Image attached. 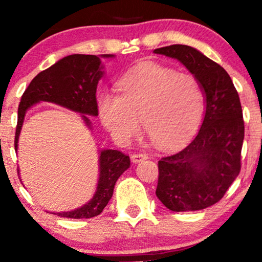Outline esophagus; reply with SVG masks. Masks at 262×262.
<instances>
[{
    "instance_id": "34e87169",
    "label": "esophagus",
    "mask_w": 262,
    "mask_h": 262,
    "mask_svg": "<svg viewBox=\"0 0 262 262\" xmlns=\"http://www.w3.org/2000/svg\"><path fill=\"white\" fill-rule=\"evenodd\" d=\"M146 159H148V155H146V154H143V152L132 154L131 155V160L134 163H138V162H141V161H144Z\"/></svg>"
}]
</instances>
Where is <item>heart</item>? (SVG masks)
<instances>
[{
	"label": "heart",
	"mask_w": 262,
	"mask_h": 262,
	"mask_svg": "<svg viewBox=\"0 0 262 262\" xmlns=\"http://www.w3.org/2000/svg\"><path fill=\"white\" fill-rule=\"evenodd\" d=\"M120 95L106 92L98 98L100 120L119 142L143 130L160 149H173L193 135L202 119L205 95L189 74L149 64L125 75L118 83Z\"/></svg>",
	"instance_id": "obj_1"
}]
</instances>
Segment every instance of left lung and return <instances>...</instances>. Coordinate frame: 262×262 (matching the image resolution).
Segmentation results:
<instances>
[{
  "label": "left lung",
  "instance_id": "1",
  "mask_svg": "<svg viewBox=\"0 0 262 262\" xmlns=\"http://www.w3.org/2000/svg\"><path fill=\"white\" fill-rule=\"evenodd\" d=\"M154 52L184 64L205 95L198 135L159 161L156 195L174 212L206 209L223 198L241 170L245 123L237 91L227 71L194 48L175 44Z\"/></svg>",
  "mask_w": 262,
  "mask_h": 262
}]
</instances>
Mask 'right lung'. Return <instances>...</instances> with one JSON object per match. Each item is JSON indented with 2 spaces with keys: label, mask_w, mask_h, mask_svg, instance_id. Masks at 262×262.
<instances>
[{
  "label": "right lung",
  "mask_w": 262,
  "mask_h": 262,
  "mask_svg": "<svg viewBox=\"0 0 262 262\" xmlns=\"http://www.w3.org/2000/svg\"><path fill=\"white\" fill-rule=\"evenodd\" d=\"M113 57L114 55H70L39 73L21 96L14 144L16 151L25 116L32 106L39 102L56 103L80 113L85 126L92 130L88 116L98 117L96 87L105 74L101 58ZM128 167L130 157L125 154L112 149L101 150L99 152V180L93 198L78 209L51 213L74 220L98 216L112 198L117 180Z\"/></svg>",
  "instance_id": "right-lung-1"
}]
</instances>
